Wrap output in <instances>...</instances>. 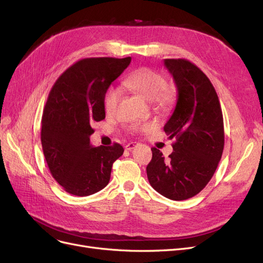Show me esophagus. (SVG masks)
<instances>
[{
  "label": "esophagus",
  "mask_w": 263,
  "mask_h": 263,
  "mask_svg": "<svg viewBox=\"0 0 263 263\" xmlns=\"http://www.w3.org/2000/svg\"><path fill=\"white\" fill-rule=\"evenodd\" d=\"M136 146H137L136 142H129V144H127V145L125 146V150L130 151V150H133Z\"/></svg>",
  "instance_id": "1"
}]
</instances>
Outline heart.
I'll list each match as a JSON object with an SVG mask.
<instances>
[{
	"label": "heart",
	"mask_w": 263,
	"mask_h": 263,
	"mask_svg": "<svg viewBox=\"0 0 263 263\" xmlns=\"http://www.w3.org/2000/svg\"><path fill=\"white\" fill-rule=\"evenodd\" d=\"M124 85L134 92L138 93L142 98L153 101L154 105L159 110H169L176 103L177 91L173 86L166 85V80L163 74L150 68H139L133 71L125 78ZM121 90L116 86H109L103 97V106L107 114L116 112L119 100H121ZM154 128L150 123H132L127 126L133 134L148 133Z\"/></svg>",
	"instance_id": "heart-1"
}]
</instances>
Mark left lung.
Instances as JSON below:
<instances>
[{
    "instance_id": "1",
    "label": "left lung",
    "mask_w": 263,
    "mask_h": 263,
    "mask_svg": "<svg viewBox=\"0 0 263 263\" xmlns=\"http://www.w3.org/2000/svg\"><path fill=\"white\" fill-rule=\"evenodd\" d=\"M178 87V102L164 125L174 138L168 159L157 148L147 165L149 183L173 201L187 200L206 186L216 171L225 144L220 103L210 79L186 59H164Z\"/></svg>"
}]
</instances>
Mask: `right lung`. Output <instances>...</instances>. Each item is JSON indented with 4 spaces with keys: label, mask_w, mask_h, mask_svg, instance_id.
Returning a JSON list of instances; mask_svg holds the SVG:
<instances>
[{
    "label": "right lung",
    "mask_w": 263,
    "mask_h": 263,
    "mask_svg": "<svg viewBox=\"0 0 263 263\" xmlns=\"http://www.w3.org/2000/svg\"><path fill=\"white\" fill-rule=\"evenodd\" d=\"M130 61V57L81 59L51 87L42 118V146L51 176L70 194L87 196L104 189L113 163L124 153L117 142L92 147L90 136L92 124L105 118V91Z\"/></svg>",
    "instance_id": "add662e5"
}]
</instances>
